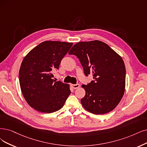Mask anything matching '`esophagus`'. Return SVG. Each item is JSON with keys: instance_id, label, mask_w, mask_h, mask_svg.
Masks as SVG:
<instances>
[{"instance_id": "esophagus-1", "label": "esophagus", "mask_w": 147, "mask_h": 147, "mask_svg": "<svg viewBox=\"0 0 147 147\" xmlns=\"http://www.w3.org/2000/svg\"><path fill=\"white\" fill-rule=\"evenodd\" d=\"M71 87L73 88V89H77L78 88H79L80 86V85L79 84H71Z\"/></svg>"}]
</instances>
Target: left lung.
I'll list each match as a JSON object with an SVG mask.
<instances>
[{
  "label": "left lung",
  "instance_id": "8db88e82",
  "mask_svg": "<svg viewBox=\"0 0 147 147\" xmlns=\"http://www.w3.org/2000/svg\"><path fill=\"white\" fill-rule=\"evenodd\" d=\"M69 54L76 56L84 74H93L94 80L82 85L85 96L81 104L85 110L102 115L115 109L121 100L125 87L126 70L122 57L105 43L99 40L75 44Z\"/></svg>",
  "mask_w": 147,
  "mask_h": 147
}]
</instances>
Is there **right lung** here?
Returning a JSON list of instances; mask_svg holds the SVG:
<instances>
[{
	"label": "right lung",
	"mask_w": 147,
	"mask_h": 147,
	"mask_svg": "<svg viewBox=\"0 0 147 147\" xmlns=\"http://www.w3.org/2000/svg\"><path fill=\"white\" fill-rule=\"evenodd\" d=\"M73 43L45 41L31 50L23 59L19 70L22 93L36 110L51 113L62 108L71 93L69 85L54 80L53 72Z\"/></svg>",
	"instance_id": "obj_1"
}]
</instances>
